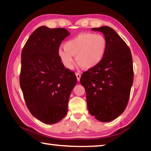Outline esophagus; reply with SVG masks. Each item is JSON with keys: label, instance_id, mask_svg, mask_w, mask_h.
Masks as SVG:
<instances>
[{"label": "esophagus", "instance_id": "1", "mask_svg": "<svg viewBox=\"0 0 151 151\" xmlns=\"http://www.w3.org/2000/svg\"><path fill=\"white\" fill-rule=\"evenodd\" d=\"M76 78H77V81H80L81 76V74L79 73H76Z\"/></svg>", "mask_w": 151, "mask_h": 151}]
</instances>
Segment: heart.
<instances>
[{
    "label": "heart",
    "mask_w": 151,
    "mask_h": 151,
    "mask_svg": "<svg viewBox=\"0 0 151 151\" xmlns=\"http://www.w3.org/2000/svg\"><path fill=\"white\" fill-rule=\"evenodd\" d=\"M64 48L58 50V55L64 66L71 69L74 66L73 55L80 66L86 69L95 67L106 55L107 42L100 34L85 32L66 41Z\"/></svg>",
    "instance_id": "b5f03b06"
}]
</instances>
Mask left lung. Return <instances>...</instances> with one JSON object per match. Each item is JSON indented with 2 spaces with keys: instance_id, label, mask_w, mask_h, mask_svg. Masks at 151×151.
<instances>
[{
  "instance_id": "obj_1",
  "label": "left lung",
  "mask_w": 151,
  "mask_h": 151,
  "mask_svg": "<svg viewBox=\"0 0 151 151\" xmlns=\"http://www.w3.org/2000/svg\"><path fill=\"white\" fill-rule=\"evenodd\" d=\"M92 30L103 33L107 42L106 55L95 67L83 73L81 84L86 91L92 116L110 122L124 112L133 83V65L129 47L112 28L103 26Z\"/></svg>"
}]
</instances>
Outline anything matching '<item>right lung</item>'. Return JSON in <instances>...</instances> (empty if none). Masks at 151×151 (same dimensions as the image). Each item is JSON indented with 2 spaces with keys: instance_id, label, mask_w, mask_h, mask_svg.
<instances>
[{
  "instance_id": "obj_1",
  "label": "right lung",
  "mask_w": 151,
  "mask_h": 151,
  "mask_svg": "<svg viewBox=\"0 0 151 151\" xmlns=\"http://www.w3.org/2000/svg\"><path fill=\"white\" fill-rule=\"evenodd\" d=\"M69 35L64 28L40 27L22 50L20 88L30 113L45 124L57 123L66 116L77 82L58 55L61 42Z\"/></svg>"
}]
</instances>
